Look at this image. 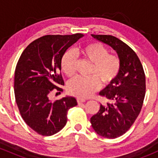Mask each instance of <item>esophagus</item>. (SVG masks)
<instances>
[{
  "label": "esophagus",
  "mask_w": 158,
  "mask_h": 158,
  "mask_svg": "<svg viewBox=\"0 0 158 158\" xmlns=\"http://www.w3.org/2000/svg\"><path fill=\"white\" fill-rule=\"evenodd\" d=\"M85 102V99H83V98H77V102L78 104H81V103H83Z\"/></svg>",
  "instance_id": "esophagus-1"
}]
</instances>
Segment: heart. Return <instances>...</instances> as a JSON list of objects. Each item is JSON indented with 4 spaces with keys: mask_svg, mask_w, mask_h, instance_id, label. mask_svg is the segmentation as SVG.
<instances>
[{
    "mask_svg": "<svg viewBox=\"0 0 158 158\" xmlns=\"http://www.w3.org/2000/svg\"><path fill=\"white\" fill-rule=\"evenodd\" d=\"M77 55L82 60L92 63L88 78L76 77L68 84V92L80 98L90 96L99 87L112 85L120 74L122 61L116 54L109 53V49L98 42H91L77 49ZM76 56L68 50L60 61L62 71L68 77H73L76 71Z\"/></svg>",
    "mask_w": 158,
    "mask_h": 158,
    "instance_id": "heart-1",
    "label": "heart"
}]
</instances>
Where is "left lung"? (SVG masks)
<instances>
[{
	"label": "left lung",
	"mask_w": 158,
	"mask_h": 158,
	"mask_svg": "<svg viewBox=\"0 0 158 158\" xmlns=\"http://www.w3.org/2000/svg\"><path fill=\"white\" fill-rule=\"evenodd\" d=\"M92 36L111 46L122 61V69L114 85L99 93L108 102L100 106L90 120L98 135L115 138L128 131L141 111L145 96V74L137 54L123 41L111 35Z\"/></svg>",
	"instance_id": "left-lung-1"
}]
</instances>
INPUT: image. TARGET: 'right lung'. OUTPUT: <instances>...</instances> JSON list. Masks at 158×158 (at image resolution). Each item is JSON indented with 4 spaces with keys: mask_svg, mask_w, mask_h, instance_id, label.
I'll use <instances>...</instances> for the list:
<instances>
[{
    "mask_svg": "<svg viewBox=\"0 0 158 158\" xmlns=\"http://www.w3.org/2000/svg\"><path fill=\"white\" fill-rule=\"evenodd\" d=\"M83 36L46 35L30 44L17 62L14 93L19 111L27 125L43 136L60 131L67 122V112L77 105L73 97L50 101L49 94L63 85L60 61L66 50Z\"/></svg>",
    "mask_w": 158,
    "mask_h": 158,
    "instance_id": "1",
    "label": "right lung"
}]
</instances>
